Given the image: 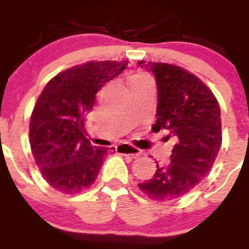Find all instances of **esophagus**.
<instances>
[{
	"label": "esophagus",
	"mask_w": 249,
	"mask_h": 249,
	"mask_svg": "<svg viewBox=\"0 0 249 249\" xmlns=\"http://www.w3.org/2000/svg\"><path fill=\"white\" fill-rule=\"evenodd\" d=\"M116 151L122 153V155H129L132 157H138L141 156V151L137 148V147L132 146L129 143H121L116 147Z\"/></svg>",
	"instance_id": "esophagus-1"
}]
</instances>
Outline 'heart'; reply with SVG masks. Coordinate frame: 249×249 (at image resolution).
Listing matches in <instances>:
<instances>
[{
  "mask_svg": "<svg viewBox=\"0 0 249 249\" xmlns=\"http://www.w3.org/2000/svg\"><path fill=\"white\" fill-rule=\"evenodd\" d=\"M146 78H148V77L143 76V74H135V76H132L131 78H129V83H132V82H137V81L146 80Z\"/></svg>",
  "mask_w": 249,
  "mask_h": 249,
  "instance_id": "b5f03b06",
  "label": "heart"
}]
</instances>
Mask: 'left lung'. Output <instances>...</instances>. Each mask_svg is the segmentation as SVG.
I'll use <instances>...</instances> for the list:
<instances>
[{
    "mask_svg": "<svg viewBox=\"0 0 249 249\" xmlns=\"http://www.w3.org/2000/svg\"><path fill=\"white\" fill-rule=\"evenodd\" d=\"M155 74L157 111L152 131L175 137L171 163L158 166L151 179L138 184L156 201L179 198L210 173L222 143L221 109L215 97L195 74L168 63L138 62Z\"/></svg>",
    "mask_w": 249,
    "mask_h": 249,
    "instance_id": "obj_1",
    "label": "left lung"
}]
</instances>
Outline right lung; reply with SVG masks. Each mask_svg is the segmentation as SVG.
<instances>
[{"instance_id": "obj_1", "label": "right lung", "mask_w": 249, "mask_h": 249, "mask_svg": "<svg viewBox=\"0 0 249 249\" xmlns=\"http://www.w3.org/2000/svg\"><path fill=\"white\" fill-rule=\"evenodd\" d=\"M127 61L89 62L57 74L37 100L30 122V143L47 183L73 195L97 178L108 148L92 147L83 120L101 87L122 73Z\"/></svg>"}]
</instances>
